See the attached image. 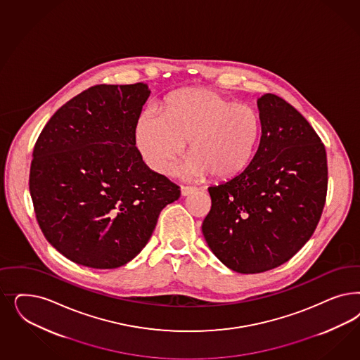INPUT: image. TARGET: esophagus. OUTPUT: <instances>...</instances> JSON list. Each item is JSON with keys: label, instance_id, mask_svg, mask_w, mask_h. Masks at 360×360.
Listing matches in <instances>:
<instances>
[{"label": "esophagus", "instance_id": "obj_1", "mask_svg": "<svg viewBox=\"0 0 360 360\" xmlns=\"http://www.w3.org/2000/svg\"><path fill=\"white\" fill-rule=\"evenodd\" d=\"M198 192V188H193V186H181V196H191L193 193Z\"/></svg>", "mask_w": 360, "mask_h": 360}]
</instances>
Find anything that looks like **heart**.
Wrapping results in <instances>:
<instances>
[{
	"mask_svg": "<svg viewBox=\"0 0 360 360\" xmlns=\"http://www.w3.org/2000/svg\"><path fill=\"white\" fill-rule=\"evenodd\" d=\"M259 131L253 107L234 103L225 94L191 87L172 94L162 116L143 112L136 143L144 159L162 174H172L188 144L186 172L210 180H228L249 162Z\"/></svg>",
	"mask_w": 360,
	"mask_h": 360,
	"instance_id": "b5f03b06",
	"label": "heart"
}]
</instances>
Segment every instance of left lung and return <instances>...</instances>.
Instances as JSON below:
<instances>
[{"mask_svg":"<svg viewBox=\"0 0 360 360\" xmlns=\"http://www.w3.org/2000/svg\"><path fill=\"white\" fill-rule=\"evenodd\" d=\"M261 138L241 174L209 186L202 222L209 248L243 274L288 262L321 220L327 195V156L310 123L274 94L258 99Z\"/></svg>","mask_w":360,"mask_h":360,"instance_id":"obj_1","label":"left lung"}]
</instances>
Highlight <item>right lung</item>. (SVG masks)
Returning <instances> with one entry per match:
<instances>
[{"label": "right lung", "mask_w": 360, "mask_h": 360, "mask_svg": "<svg viewBox=\"0 0 360 360\" xmlns=\"http://www.w3.org/2000/svg\"><path fill=\"white\" fill-rule=\"evenodd\" d=\"M147 84H96L50 117L35 141L29 188L47 241L70 261L115 269L151 238L180 186L135 147Z\"/></svg>", "instance_id": "right-lung-1"}]
</instances>
